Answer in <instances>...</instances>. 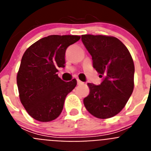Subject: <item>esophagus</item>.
<instances>
[{
  "instance_id": "1",
  "label": "esophagus",
  "mask_w": 151,
  "mask_h": 151,
  "mask_svg": "<svg viewBox=\"0 0 151 151\" xmlns=\"http://www.w3.org/2000/svg\"><path fill=\"white\" fill-rule=\"evenodd\" d=\"M77 83H78V85H82V84H83V82L82 81H80L79 79H77Z\"/></svg>"
}]
</instances>
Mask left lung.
Here are the masks:
<instances>
[{
	"mask_svg": "<svg viewBox=\"0 0 151 151\" xmlns=\"http://www.w3.org/2000/svg\"><path fill=\"white\" fill-rule=\"evenodd\" d=\"M82 43L91 55L93 67L104 80L100 85L88 83L90 93L83 100L86 110L98 119L117 115L134 89L132 57L122 41L113 36L83 35Z\"/></svg>",
	"mask_w": 151,
	"mask_h": 151,
	"instance_id": "1",
	"label": "left lung"
}]
</instances>
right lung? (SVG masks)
I'll use <instances>...</instances> for the list:
<instances>
[{"mask_svg":"<svg viewBox=\"0 0 151 151\" xmlns=\"http://www.w3.org/2000/svg\"><path fill=\"white\" fill-rule=\"evenodd\" d=\"M78 35H53L31 45L22 57L17 76L19 99L29 116L39 122L59 116L66 95L76 86V79L64 82L58 67L65 66V54Z\"/></svg>","mask_w":151,"mask_h":151,"instance_id":"right-lung-1","label":"right lung"}]
</instances>
